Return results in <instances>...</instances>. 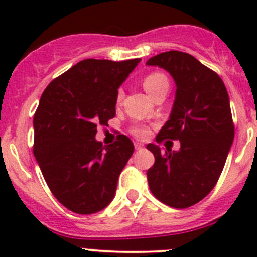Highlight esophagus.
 Returning a JSON list of instances; mask_svg holds the SVG:
<instances>
[{"label": "esophagus", "mask_w": 257, "mask_h": 257, "mask_svg": "<svg viewBox=\"0 0 257 257\" xmlns=\"http://www.w3.org/2000/svg\"><path fill=\"white\" fill-rule=\"evenodd\" d=\"M134 147H136L137 150H138V149H143L144 144L143 143H139V142H136V143H134Z\"/></svg>", "instance_id": "1"}]
</instances>
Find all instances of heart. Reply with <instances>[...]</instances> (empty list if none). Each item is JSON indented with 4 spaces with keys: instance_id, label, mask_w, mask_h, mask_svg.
<instances>
[{
    "instance_id": "b5f03b06",
    "label": "heart",
    "mask_w": 257,
    "mask_h": 257,
    "mask_svg": "<svg viewBox=\"0 0 257 257\" xmlns=\"http://www.w3.org/2000/svg\"><path fill=\"white\" fill-rule=\"evenodd\" d=\"M143 87L153 97L160 88L169 87V82H168V78L164 74L159 73V72H155V73H150L145 77L143 80ZM121 99H123V92L119 90L118 95H116V100L120 102ZM133 134L136 137H138V138H145L149 134V129L144 125H137L133 128Z\"/></svg>"
}]
</instances>
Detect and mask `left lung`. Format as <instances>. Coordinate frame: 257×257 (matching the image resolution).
<instances>
[{
  "label": "left lung",
  "instance_id": "left-lung-1",
  "mask_svg": "<svg viewBox=\"0 0 257 257\" xmlns=\"http://www.w3.org/2000/svg\"><path fill=\"white\" fill-rule=\"evenodd\" d=\"M147 66L165 69L177 85L172 112L157 142H180L179 150L147 145L155 157L148 183L158 200L185 209L208 195L224 169L235 134L229 94L221 78L191 54L164 52L148 59Z\"/></svg>",
  "mask_w": 257,
  "mask_h": 257
}]
</instances>
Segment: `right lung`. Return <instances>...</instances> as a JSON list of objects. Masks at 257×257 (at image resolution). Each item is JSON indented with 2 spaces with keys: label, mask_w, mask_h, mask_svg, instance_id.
<instances>
[{
  "label": "right lung",
  "mask_w": 257,
  "mask_h": 257,
  "mask_svg": "<svg viewBox=\"0 0 257 257\" xmlns=\"http://www.w3.org/2000/svg\"><path fill=\"white\" fill-rule=\"evenodd\" d=\"M141 61L84 59L41 95L33 116V154L52 194L76 214L100 211L115 196L134 145L125 136L103 145L95 139L97 125L115 116L119 87Z\"/></svg>",
  "instance_id": "right-lung-1"
}]
</instances>
